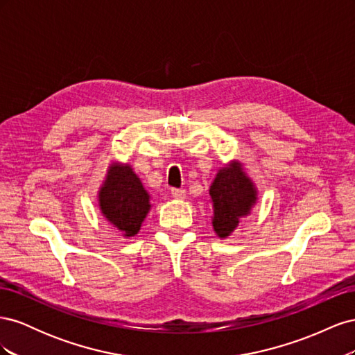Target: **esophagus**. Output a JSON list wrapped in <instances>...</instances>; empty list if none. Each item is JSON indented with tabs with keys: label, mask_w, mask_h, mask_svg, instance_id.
<instances>
[{
	"label": "esophagus",
	"mask_w": 355,
	"mask_h": 355,
	"mask_svg": "<svg viewBox=\"0 0 355 355\" xmlns=\"http://www.w3.org/2000/svg\"><path fill=\"white\" fill-rule=\"evenodd\" d=\"M185 189H178V188H173L171 189V197L176 198V200H184L185 198Z\"/></svg>",
	"instance_id": "34e87169"
}]
</instances>
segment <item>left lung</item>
Instances as JSON below:
<instances>
[{
	"mask_svg": "<svg viewBox=\"0 0 355 355\" xmlns=\"http://www.w3.org/2000/svg\"><path fill=\"white\" fill-rule=\"evenodd\" d=\"M213 204V230L219 239H227L239 227L241 218L250 214L257 200L252 179L239 161L222 167L209 189Z\"/></svg>",
	"mask_w": 355,
	"mask_h": 355,
	"instance_id": "obj_1",
	"label": "left lung"
}]
</instances>
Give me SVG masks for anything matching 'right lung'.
<instances>
[{
	"label": "right lung",
	"mask_w": 355,
	"mask_h": 355,
	"mask_svg": "<svg viewBox=\"0 0 355 355\" xmlns=\"http://www.w3.org/2000/svg\"><path fill=\"white\" fill-rule=\"evenodd\" d=\"M149 194L128 164L114 163L99 189V207L111 225L130 239L142 227L151 210Z\"/></svg>",
	"instance_id": "obj_1"
}]
</instances>
